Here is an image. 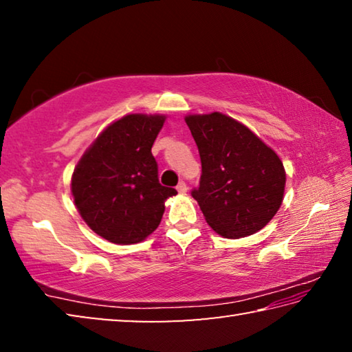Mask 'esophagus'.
<instances>
[{
  "mask_svg": "<svg viewBox=\"0 0 352 352\" xmlns=\"http://www.w3.org/2000/svg\"><path fill=\"white\" fill-rule=\"evenodd\" d=\"M177 190H178V192H186V190H188L186 183H184V182L178 183V184H177Z\"/></svg>",
  "mask_w": 352,
  "mask_h": 352,
  "instance_id": "esophagus-1",
  "label": "esophagus"
}]
</instances>
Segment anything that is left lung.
I'll use <instances>...</instances> for the list:
<instances>
[{"label":"left lung","instance_id":"8db88e82","mask_svg":"<svg viewBox=\"0 0 352 352\" xmlns=\"http://www.w3.org/2000/svg\"><path fill=\"white\" fill-rule=\"evenodd\" d=\"M199 147L192 197L217 234L239 239L270 222L283 204L285 170L275 151L236 119L214 111L184 118Z\"/></svg>","mask_w":352,"mask_h":352}]
</instances>
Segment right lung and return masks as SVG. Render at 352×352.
I'll return each instance as SVG.
<instances>
[{"mask_svg":"<svg viewBox=\"0 0 352 352\" xmlns=\"http://www.w3.org/2000/svg\"><path fill=\"white\" fill-rule=\"evenodd\" d=\"M163 115H127L110 124L77 163L71 192L94 233L113 243H138L158 228L166 199L152 146Z\"/></svg>","mask_w":352,"mask_h":352,"instance_id":"right-lung-1","label":"right lung"}]
</instances>
